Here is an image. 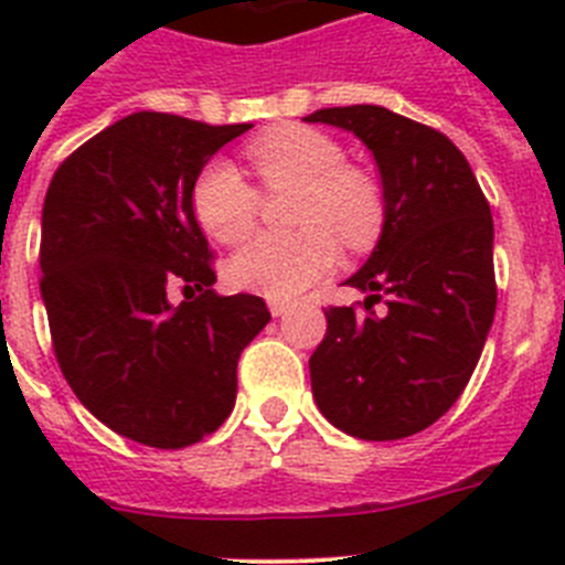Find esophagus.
Here are the masks:
<instances>
[{
  "label": "esophagus",
  "instance_id": "34e87169",
  "mask_svg": "<svg viewBox=\"0 0 565 565\" xmlns=\"http://www.w3.org/2000/svg\"><path fill=\"white\" fill-rule=\"evenodd\" d=\"M268 308H271L274 317H286L291 311V302L288 299H268Z\"/></svg>",
  "mask_w": 565,
  "mask_h": 565
}]
</instances>
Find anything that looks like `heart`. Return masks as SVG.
<instances>
[{"label":"heart","mask_w":565,"mask_h":565,"mask_svg":"<svg viewBox=\"0 0 565 565\" xmlns=\"http://www.w3.org/2000/svg\"><path fill=\"white\" fill-rule=\"evenodd\" d=\"M246 154L266 192L297 189L291 223L299 228L239 248L228 263L234 286L294 297L337 266L339 239L351 252L373 246L384 223L382 189L367 172L348 167L333 138L311 127H277L248 143ZM192 212L209 237L234 246L257 226L259 192L232 163L212 161L194 181Z\"/></svg>","instance_id":"obj_1"}]
</instances>
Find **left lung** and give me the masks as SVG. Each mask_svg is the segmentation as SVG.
I'll list each match as a JSON object with an SVG mask.
<instances>
[{
  "label": "left lung",
  "instance_id": "8db88e82",
  "mask_svg": "<svg viewBox=\"0 0 565 565\" xmlns=\"http://www.w3.org/2000/svg\"><path fill=\"white\" fill-rule=\"evenodd\" d=\"M306 121L351 129L384 189L382 237L344 282L367 294L364 311H326V339L308 362L313 398L348 436H416L461 396L492 328V212L461 149L427 124L376 104L317 109Z\"/></svg>",
  "mask_w": 565,
  "mask_h": 565
}]
</instances>
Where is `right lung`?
<instances>
[{
  "instance_id": "obj_1",
  "label": "right lung",
  "mask_w": 565,
  "mask_h": 565,
  "mask_svg": "<svg viewBox=\"0 0 565 565\" xmlns=\"http://www.w3.org/2000/svg\"><path fill=\"white\" fill-rule=\"evenodd\" d=\"M248 127L132 113L67 154L44 194L39 266L58 367L98 422L158 450L226 422L239 353L271 319L263 297L214 294L192 212L201 169Z\"/></svg>"
}]
</instances>
